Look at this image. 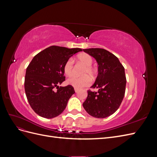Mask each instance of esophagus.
<instances>
[{"label": "esophagus", "instance_id": "esophagus-1", "mask_svg": "<svg viewBox=\"0 0 157 157\" xmlns=\"http://www.w3.org/2000/svg\"><path fill=\"white\" fill-rule=\"evenodd\" d=\"M75 92H76V93L78 92V88H75Z\"/></svg>", "mask_w": 157, "mask_h": 157}]
</instances>
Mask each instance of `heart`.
Returning a JSON list of instances; mask_svg holds the SVG:
<instances>
[{
    "label": "heart",
    "mask_w": 157,
    "mask_h": 157,
    "mask_svg": "<svg viewBox=\"0 0 157 157\" xmlns=\"http://www.w3.org/2000/svg\"><path fill=\"white\" fill-rule=\"evenodd\" d=\"M77 60L84 65V68L82 71V76L77 77V76H73L67 80V83L71 86H72L76 88H82L84 86H88L91 83L90 77H94L96 75V69L92 67L93 58L92 57L86 53L79 54L77 56ZM73 65L74 62L73 59H69L65 63L63 66V71L66 75L70 76L73 74ZM90 75L89 76V75Z\"/></svg>",
    "instance_id": "obj_1"
}]
</instances>
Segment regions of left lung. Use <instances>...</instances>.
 I'll return each mask as SVG.
<instances>
[{"label":"left lung","instance_id":"8db88e82","mask_svg":"<svg viewBox=\"0 0 157 157\" xmlns=\"http://www.w3.org/2000/svg\"><path fill=\"white\" fill-rule=\"evenodd\" d=\"M96 59L98 75L91 86L98 92L88 90V96L82 105L94 117L103 118L110 116L119 108L124 96L126 78L124 68L118 58L103 48L84 49Z\"/></svg>","mask_w":157,"mask_h":157}]
</instances>
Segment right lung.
<instances>
[{
	"label": "right lung",
	"mask_w": 157,
	"mask_h": 157,
	"mask_svg": "<svg viewBox=\"0 0 157 157\" xmlns=\"http://www.w3.org/2000/svg\"><path fill=\"white\" fill-rule=\"evenodd\" d=\"M80 51L81 48L52 46L33 58L26 69L24 86L28 102L37 115L52 118L64 111L75 92L71 85H58L65 80V63Z\"/></svg>",
	"instance_id": "1"
}]
</instances>
